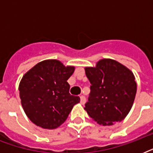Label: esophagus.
I'll use <instances>...</instances> for the list:
<instances>
[{
	"instance_id": "esophagus-1",
	"label": "esophagus",
	"mask_w": 153,
	"mask_h": 153,
	"mask_svg": "<svg viewBox=\"0 0 153 153\" xmlns=\"http://www.w3.org/2000/svg\"><path fill=\"white\" fill-rule=\"evenodd\" d=\"M86 97L84 95H81L80 96V103H81L82 105H84L85 103H86Z\"/></svg>"
}]
</instances>
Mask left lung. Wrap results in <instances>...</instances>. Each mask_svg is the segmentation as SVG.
Segmentation results:
<instances>
[{
  "mask_svg": "<svg viewBox=\"0 0 153 153\" xmlns=\"http://www.w3.org/2000/svg\"><path fill=\"white\" fill-rule=\"evenodd\" d=\"M91 86L86 111L102 126L123 120L135 99L137 82L131 71L113 59H102L96 67H86Z\"/></svg>",
  "mask_w": 153,
  "mask_h": 153,
  "instance_id": "obj_1",
  "label": "left lung"
}]
</instances>
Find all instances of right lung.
Returning a JSON list of instances; mask_svg holds the SVG:
<instances>
[{
	"instance_id": "right-lung-1",
	"label": "right lung",
	"mask_w": 153,
	"mask_h": 153,
	"mask_svg": "<svg viewBox=\"0 0 153 153\" xmlns=\"http://www.w3.org/2000/svg\"><path fill=\"white\" fill-rule=\"evenodd\" d=\"M74 71V67H65L58 60H45L23 76L19 86L21 104L35 125L49 129L57 128L80 102L79 96L69 93L67 82Z\"/></svg>"
}]
</instances>
